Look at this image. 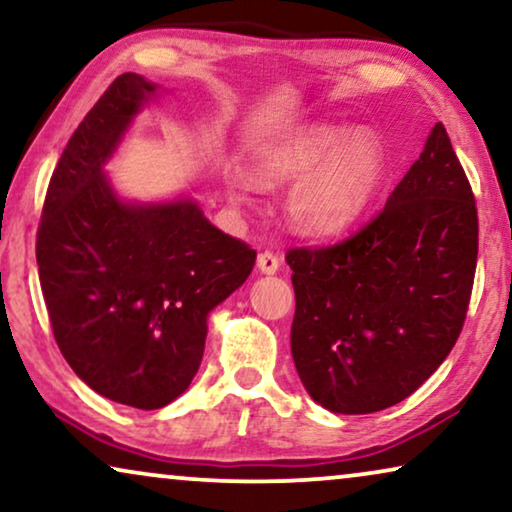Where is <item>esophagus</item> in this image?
<instances>
[{
    "instance_id": "esophagus-1",
    "label": "esophagus",
    "mask_w": 512,
    "mask_h": 512,
    "mask_svg": "<svg viewBox=\"0 0 512 512\" xmlns=\"http://www.w3.org/2000/svg\"><path fill=\"white\" fill-rule=\"evenodd\" d=\"M256 265L263 275H275V272L279 270V258L272 254V251H263V254H258Z\"/></svg>"
}]
</instances>
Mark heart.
<instances>
[{"instance_id":"heart-1","label":"heart","mask_w":512,"mask_h":512,"mask_svg":"<svg viewBox=\"0 0 512 512\" xmlns=\"http://www.w3.org/2000/svg\"><path fill=\"white\" fill-rule=\"evenodd\" d=\"M387 153L370 130L347 135L340 125H310L258 153L254 177L233 174L230 195L247 200L258 186L296 181L286 195V216L298 233L326 237L354 226L382 184Z\"/></svg>"}]
</instances>
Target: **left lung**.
<instances>
[{"label": "left lung", "mask_w": 512, "mask_h": 512, "mask_svg": "<svg viewBox=\"0 0 512 512\" xmlns=\"http://www.w3.org/2000/svg\"><path fill=\"white\" fill-rule=\"evenodd\" d=\"M291 354L307 394L368 415L417 391L464 328L478 209L443 123L387 205L347 240L293 247Z\"/></svg>", "instance_id": "obj_1"}]
</instances>
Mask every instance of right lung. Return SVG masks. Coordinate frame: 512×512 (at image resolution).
I'll return each instance as SVG.
<instances>
[{"label": "right lung", "instance_id": "1", "mask_svg": "<svg viewBox=\"0 0 512 512\" xmlns=\"http://www.w3.org/2000/svg\"><path fill=\"white\" fill-rule=\"evenodd\" d=\"M156 86L121 74L69 137L48 184L37 265L62 356L90 389L139 410L184 394L207 314L251 275L256 251L195 202L125 205L102 165Z\"/></svg>", "mask_w": 512, "mask_h": 512}]
</instances>
